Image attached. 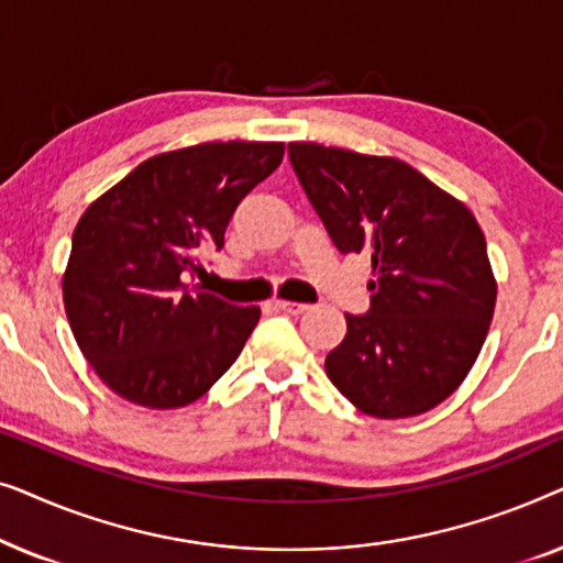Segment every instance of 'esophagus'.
Returning a JSON list of instances; mask_svg holds the SVG:
<instances>
[{"mask_svg": "<svg viewBox=\"0 0 563 563\" xmlns=\"http://www.w3.org/2000/svg\"><path fill=\"white\" fill-rule=\"evenodd\" d=\"M274 305L279 307V310L289 312V314H302V312L310 310V305H305V302H289V299H276Z\"/></svg>", "mask_w": 563, "mask_h": 563, "instance_id": "esophagus-1", "label": "esophagus"}]
</instances>
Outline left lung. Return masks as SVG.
<instances>
[{"label": "left lung", "instance_id": "1", "mask_svg": "<svg viewBox=\"0 0 563 563\" xmlns=\"http://www.w3.org/2000/svg\"><path fill=\"white\" fill-rule=\"evenodd\" d=\"M307 199L341 253H372V307L325 372L361 412L412 418L459 389L495 314L487 241L464 202L405 161L289 143Z\"/></svg>", "mask_w": 563, "mask_h": 563}]
</instances>
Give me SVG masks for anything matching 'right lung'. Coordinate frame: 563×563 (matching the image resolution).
Returning <instances> with one entry per match:
<instances>
[{"label": "right lung", "mask_w": 563, "mask_h": 563, "mask_svg": "<svg viewBox=\"0 0 563 563\" xmlns=\"http://www.w3.org/2000/svg\"><path fill=\"white\" fill-rule=\"evenodd\" d=\"M284 158V143H199L158 153L95 199L64 274L68 325L99 379L128 402L174 410L241 356L256 305L189 287L199 253L225 245L241 199Z\"/></svg>", "instance_id": "right-lung-1"}]
</instances>
